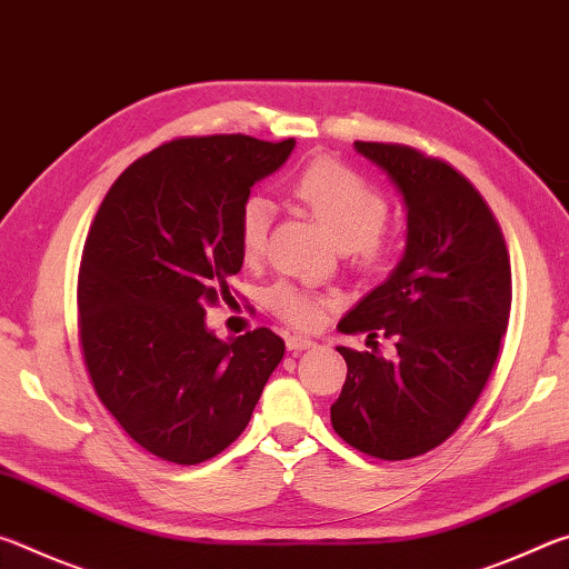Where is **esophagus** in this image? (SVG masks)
Here are the masks:
<instances>
[{"label":"esophagus","instance_id":"1","mask_svg":"<svg viewBox=\"0 0 569 569\" xmlns=\"http://www.w3.org/2000/svg\"><path fill=\"white\" fill-rule=\"evenodd\" d=\"M286 346H288V351L296 353V351H303V349H313L316 341L306 339V336L293 333V336H288V339H286Z\"/></svg>","mask_w":569,"mask_h":569}]
</instances>
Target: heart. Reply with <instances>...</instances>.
I'll return each instance as SVG.
<instances>
[{"instance_id": "1", "label": "heart", "mask_w": 569, "mask_h": 569, "mask_svg": "<svg viewBox=\"0 0 569 569\" xmlns=\"http://www.w3.org/2000/svg\"><path fill=\"white\" fill-rule=\"evenodd\" d=\"M288 196L303 206L331 238L346 248L353 266L361 271H383L397 256L401 238L383 220L389 203L381 192L366 182L359 172L336 160L308 162L288 182ZM273 226L271 200L248 196L238 210V246L246 261H256L268 246V233ZM331 298L308 291L296 283H273L266 291V306L298 329H316L331 308Z\"/></svg>"}]
</instances>
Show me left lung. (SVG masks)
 Instances as JSON below:
<instances>
[{
    "mask_svg": "<svg viewBox=\"0 0 569 569\" xmlns=\"http://www.w3.org/2000/svg\"><path fill=\"white\" fill-rule=\"evenodd\" d=\"M353 148L401 192L407 248L339 321L341 333L393 339L397 356L339 346L349 373L331 423L353 449L399 461L447 441L477 403L507 331L512 268L492 210L461 172L409 146Z\"/></svg>",
    "mask_w": 569,
    "mask_h": 569,
    "instance_id": "8db88e82",
    "label": "left lung"
}]
</instances>
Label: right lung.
Segmentation results:
<instances>
[{
	"label": "right lung",
	"instance_id": "1",
	"mask_svg": "<svg viewBox=\"0 0 569 569\" xmlns=\"http://www.w3.org/2000/svg\"><path fill=\"white\" fill-rule=\"evenodd\" d=\"M293 138H178L112 182L84 240L77 308L98 399L142 449L176 465L243 435L286 343L271 329L220 341L206 308L243 266L238 210Z\"/></svg>",
	"mask_w": 569,
	"mask_h": 569
}]
</instances>
